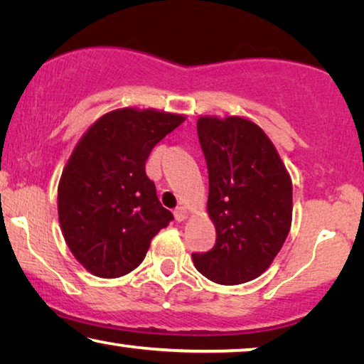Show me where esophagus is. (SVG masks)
<instances>
[{
	"mask_svg": "<svg viewBox=\"0 0 364 364\" xmlns=\"http://www.w3.org/2000/svg\"><path fill=\"white\" fill-rule=\"evenodd\" d=\"M173 214H175V219H176L178 222H183V220L186 219V217H188L186 209L181 208V205H180V208H176V209H175V213H173Z\"/></svg>",
	"mask_w": 364,
	"mask_h": 364,
	"instance_id": "obj_1",
	"label": "esophagus"
}]
</instances>
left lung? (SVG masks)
Listing matches in <instances>:
<instances>
[{"mask_svg":"<svg viewBox=\"0 0 364 364\" xmlns=\"http://www.w3.org/2000/svg\"><path fill=\"white\" fill-rule=\"evenodd\" d=\"M209 173L208 213L215 245L193 253L194 267L219 284L258 278L291 229L292 183L267 134L242 117H199Z\"/></svg>","mask_w":364,"mask_h":364,"instance_id":"8db88e82","label":"left lung"}]
</instances>
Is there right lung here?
Instances as JSON below:
<instances>
[{
	"label": "right lung",
	"instance_id": "obj_1",
	"mask_svg": "<svg viewBox=\"0 0 364 364\" xmlns=\"http://www.w3.org/2000/svg\"><path fill=\"white\" fill-rule=\"evenodd\" d=\"M184 121L154 109H117L93 124L58 184V219L75 258L101 278L137 268L173 214L145 173L151 149Z\"/></svg>",
	"mask_w": 364,
	"mask_h": 364
}]
</instances>
